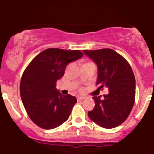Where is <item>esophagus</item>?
<instances>
[{"instance_id":"1","label":"esophagus","mask_w":154,"mask_h":154,"mask_svg":"<svg viewBox=\"0 0 154 154\" xmlns=\"http://www.w3.org/2000/svg\"><path fill=\"white\" fill-rule=\"evenodd\" d=\"M77 100H78V101H81V100H83L84 99H85V97H82V96H78L77 97Z\"/></svg>"}]
</instances>
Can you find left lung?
Returning a JSON list of instances; mask_svg holds the SVG:
<instances>
[{
  "mask_svg": "<svg viewBox=\"0 0 154 154\" xmlns=\"http://www.w3.org/2000/svg\"><path fill=\"white\" fill-rule=\"evenodd\" d=\"M98 67V89H109V94L93 97L95 106L88 112L93 122L105 129L119 126L129 116L136 96V80L129 63L112 49L83 50Z\"/></svg>",
  "mask_w": 154,
  "mask_h": 154,
  "instance_id": "1",
  "label": "left lung"
}]
</instances>
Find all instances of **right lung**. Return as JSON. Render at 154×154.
Segmentation results:
<instances>
[{
  "label": "right lung",
  "instance_id": "1",
  "mask_svg": "<svg viewBox=\"0 0 154 154\" xmlns=\"http://www.w3.org/2000/svg\"><path fill=\"white\" fill-rule=\"evenodd\" d=\"M82 56L78 50L48 48L25 68L20 80V97L29 117L39 127L52 129L68 119L77 99L60 94L56 82L64 75L67 64Z\"/></svg>",
  "mask_w": 154,
  "mask_h": 154
}]
</instances>
